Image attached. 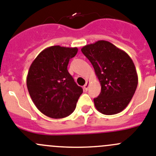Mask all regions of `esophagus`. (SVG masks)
Segmentation results:
<instances>
[{"instance_id": "1", "label": "esophagus", "mask_w": 156, "mask_h": 156, "mask_svg": "<svg viewBox=\"0 0 156 156\" xmlns=\"http://www.w3.org/2000/svg\"><path fill=\"white\" fill-rule=\"evenodd\" d=\"M88 87H89V82H88V81H87L86 83H85V85H84V89H85V91H88Z\"/></svg>"}]
</instances>
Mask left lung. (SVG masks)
Instances as JSON below:
<instances>
[{"mask_svg":"<svg viewBox=\"0 0 156 156\" xmlns=\"http://www.w3.org/2000/svg\"><path fill=\"white\" fill-rule=\"evenodd\" d=\"M92 65L101 84V93L94 98L99 112L107 115L123 111L138 85V75L132 58L107 41H98L81 48Z\"/></svg>","mask_w":156,"mask_h":156,"instance_id":"1","label":"left lung"}]
</instances>
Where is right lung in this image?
Returning <instances> with one entry per match:
<instances>
[{"label":"right lung","mask_w":156,"mask_h":156,"mask_svg":"<svg viewBox=\"0 0 156 156\" xmlns=\"http://www.w3.org/2000/svg\"><path fill=\"white\" fill-rule=\"evenodd\" d=\"M77 48L51 46L33 61L27 75L29 94L37 108L52 119H62L73 112L83 90L68 71Z\"/></svg>","instance_id":"right-lung-1"}]
</instances>
